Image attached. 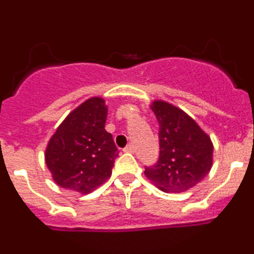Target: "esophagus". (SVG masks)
<instances>
[{
  "instance_id": "obj_1",
  "label": "esophagus",
  "mask_w": 254,
  "mask_h": 254,
  "mask_svg": "<svg viewBox=\"0 0 254 254\" xmlns=\"http://www.w3.org/2000/svg\"><path fill=\"white\" fill-rule=\"evenodd\" d=\"M123 151H125V152H133L134 151V146L132 145V143H128V145H127V146L123 149Z\"/></svg>"
}]
</instances>
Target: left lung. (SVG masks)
Returning a JSON list of instances; mask_svg holds the SVG:
<instances>
[{"mask_svg":"<svg viewBox=\"0 0 254 254\" xmlns=\"http://www.w3.org/2000/svg\"><path fill=\"white\" fill-rule=\"evenodd\" d=\"M159 123V160L145 167V176L164 192L181 193L208 174L214 146L188 114L167 102L151 105Z\"/></svg>","mask_w":254,"mask_h":254,"instance_id":"8db88e82","label":"left lung"}]
</instances>
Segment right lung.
Masks as SVG:
<instances>
[{"label": "right lung", "instance_id": "obj_1", "mask_svg": "<svg viewBox=\"0 0 254 254\" xmlns=\"http://www.w3.org/2000/svg\"><path fill=\"white\" fill-rule=\"evenodd\" d=\"M108 108L90 98L72 111L49 140L46 164L60 187L90 193L112 174L118 149L104 128Z\"/></svg>", "mask_w": 254, "mask_h": 254}]
</instances>
